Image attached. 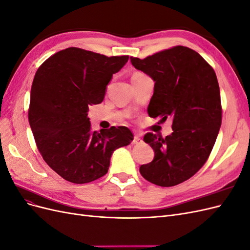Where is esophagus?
<instances>
[{"label":"esophagus","instance_id":"34e87169","mask_svg":"<svg viewBox=\"0 0 250 250\" xmlns=\"http://www.w3.org/2000/svg\"><path fill=\"white\" fill-rule=\"evenodd\" d=\"M141 142H142V139H141L140 135H139V134H135L134 138H133L132 143H133V144H140Z\"/></svg>","mask_w":250,"mask_h":250}]
</instances>
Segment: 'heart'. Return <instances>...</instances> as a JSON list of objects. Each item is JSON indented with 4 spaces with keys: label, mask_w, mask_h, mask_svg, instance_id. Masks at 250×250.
I'll use <instances>...</instances> for the list:
<instances>
[{
    "label": "heart",
    "mask_w": 250,
    "mask_h": 250,
    "mask_svg": "<svg viewBox=\"0 0 250 250\" xmlns=\"http://www.w3.org/2000/svg\"><path fill=\"white\" fill-rule=\"evenodd\" d=\"M135 74H138V73H135Z\"/></svg>",
    "instance_id": "heart-1"
}]
</instances>
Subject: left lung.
I'll return each mask as SVG.
<instances>
[{"label": "left lung", "instance_id": "obj_1", "mask_svg": "<svg viewBox=\"0 0 250 250\" xmlns=\"http://www.w3.org/2000/svg\"><path fill=\"white\" fill-rule=\"evenodd\" d=\"M137 70L153 79L154 92L148 115L173 120V132L165 139L147 133L153 161L140 173L156 186L184 183L206 164L221 126L222 108L216 73L197 52L183 46L144 59L130 57Z\"/></svg>", "mask_w": 250, "mask_h": 250}]
</instances>
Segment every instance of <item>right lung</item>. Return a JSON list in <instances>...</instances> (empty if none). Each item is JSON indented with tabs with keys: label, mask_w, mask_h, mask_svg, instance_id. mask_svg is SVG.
Returning <instances> with one entry per match:
<instances>
[{
	"label": "right lung",
	"mask_w": 250,
	"mask_h": 250,
	"mask_svg": "<svg viewBox=\"0 0 250 250\" xmlns=\"http://www.w3.org/2000/svg\"><path fill=\"white\" fill-rule=\"evenodd\" d=\"M128 58L72 47L49 57L35 74L30 127L44 162L70 183L87 184L104 176L113 151L133 140L124 126L93 131L87 117L88 107L103 101L112 75Z\"/></svg>",
	"instance_id": "1"
}]
</instances>
